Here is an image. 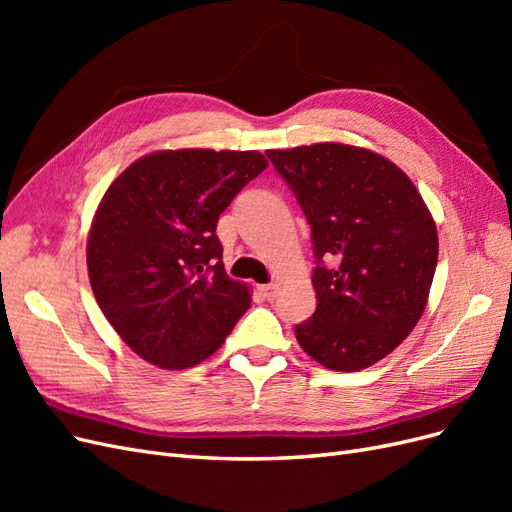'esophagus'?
Here are the masks:
<instances>
[{"instance_id":"34e87169","label":"esophagus","mask_w":512,"mask_h":512,"mask_svg":"<svg viewBox=\"0 0 512 512\" xmlns=\"http://www.w3.org/2000/svg\"><path fill=\"white\" fill-rule=\"evenodd\" d=\"M277 290H280V284H277V282L260 286V294H262V297H265L267 301H273V299L277 297Z\"/></svg>"}]
</instances>
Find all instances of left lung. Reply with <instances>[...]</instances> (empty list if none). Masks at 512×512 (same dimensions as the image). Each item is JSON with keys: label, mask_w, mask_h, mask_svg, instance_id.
<instances>
[{"label": "left lung", "mask_w": 512, "mask_h": 512, "mask_svg": "<svg viewBox=\"0 0 512 512\" xmlns=\"http://www.w3.org/2000/svg\"><path fill=\"white\" fill-rule=\"evenodd\" d=\"M312 226L316 312L299 346L335 371L391 354L421 320L438 265V230L404 170L342 143L269 149Z\"/></svg>", "instance_id": "8db88e82"}]
</instances>
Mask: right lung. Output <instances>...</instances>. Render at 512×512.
<instances>
[{"label": "right lung", "mask_w": 512, "mask_h": 512, "mask_svg": "<svg viewBox=\"0 0 512 512\" xmlns=\"http://www.w3.org/2000/svg\"><path fill=\"white\" fill-rule=\"evenodd\" d=\"M267 166L258 151H156L132 162L102 196L87 239L91 290L145 361L198 365L252 305L247 284L224 271L215 228Z\"/></svg>", "instance_id": "obj_1"}]
</instances>
